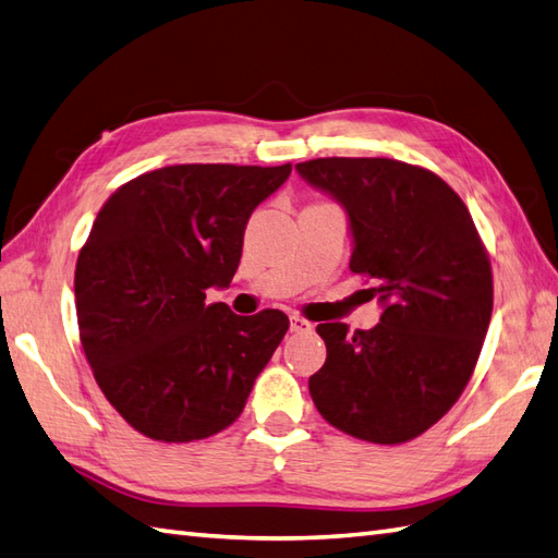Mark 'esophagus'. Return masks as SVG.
Instances as JSON below:
<instances>
[{
    "label": "esophagus",
    "instance_id": "obj_1",
    "mask_svg": "<svg viewBox=\"0 0 558 558\" xmlns=\"http://www.w3.org/2000/svg\"><path fill=\"white\" fill-rule=\"evenodd\" d=\"M290 328L294 332H311V330H314V326H311V320H306L302 316H292L290 318Z\"/></svg>",
    "mask_w": 558,
    "mask_h": 558
}]
</instances>
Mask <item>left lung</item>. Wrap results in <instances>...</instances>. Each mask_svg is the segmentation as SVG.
Masks as SVG:
<instances>
[{
  "mask_svg": "<svg viewBox=\"0 0 558 558\" xmlns=\"http://www.w3.org/2000/svg\"><path fill=\"white\" fill-rule=\"evenodd\" d=\"M349 216V270L385 306L371 330L320 323L328 356L308 378L318 413L373 445L423 435L469 385L495 288L485 244L459 194L423 166L328 157L296 163Z\"/></svg>",
  "mask_w": 558,
  "mask_h": 558,
  "instance_id": "8db88e82",
  "label": "left lung"
}]
</instances>
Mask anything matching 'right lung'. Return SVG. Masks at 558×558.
Segmentation results:
<instances>
[{
  "instance_id": "1",
  "label": "right lung",
  "mask_w": 558,
  "mask_h": 558,
  "mask_svg": "<svg viewBox=\"0 0 558 558\" xmlns=\"http://www.w3.org/2000/svg\"><path fill=\"white\" fill-rule=\"evenodd\" d=\"M292 171L178 163L142 173L99 209L75 264L81 344L125 423L157 442H194L238 421L290 318L206 304L240 266L252 211Z\"/></svg>"
}]
</instances>
